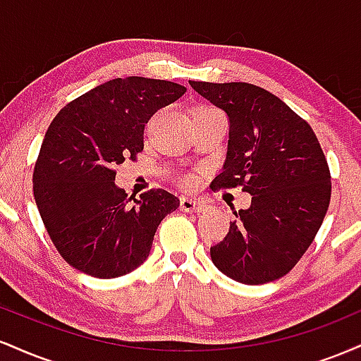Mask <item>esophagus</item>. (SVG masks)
I'll return each instance as SVG.
<instances>
[{
  "instance_id": "1",
  "label": "esophagus",
  "mask_w": 361,
  "mask_h": 361,
  "mask_svg": "<svg viewBox=\"0 0 361 361\" xmlns=\"http://www.w3.org/2000/svg\"><path fill=\"white\" fill-rule=\"evenodd\" d=\"M180 207L183 212H195V214H200L205 210V204L200 200H195V198H188V197H181Z\"/></svg>"
}]
</instances>
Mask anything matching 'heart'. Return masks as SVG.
Listing matches in <instances>:
<instances>
[{"instance_id":"heart-1","label":"heart","mask_w":361,"mask_h":361,"mask_svg":"<svg viewBox=\"0 0 361 361\" xmlns=\"http://www.w3.org/2000/svg\"><path fill=\"white\" fill-rule=\"evenodd\" d=\"M205 110H212V109H207V106H204V109H198L197 111H195V114H198V111H205ZM185 186H192L193 183H195V178L193 176H188V178H185Z\"/></svg>"}]
</instances>
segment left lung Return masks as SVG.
<instances>
[{
	"mask_svg": "<svg viewBox=\"0 0 361 361\" xmlns=\"http://www.w3.org/2000/svg\"><path fill=\"white\" fill-rule=\"evenodd\" d=\"M226 111L229 142L214 188L251 195L229 233L210 247L224 275L261 285L292 270L316 238L331 200V173L314 130L270 91L250 82L190 81Z\"/></svg>",
	"mask_w": 361,
	"mask_h": 361,
	"instance_id": "obj_1",
	"label": "left lung"
}]
</instances>
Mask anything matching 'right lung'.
<instances>
[{
    "label": "right lung",
    "mask_w": 361,
    "mask_h": 361,
    "mask_svg": "<svg viewBox=\"0 0 361 361\" xmlns=\"http://www.w3.org/2000/svg\"><path fill=\"white\" fill-rule=\"evenodd\" d=\"M185 91L164 80L117 78L54 117L35 163L34 197L54 246L73 268L117 279L147 259L157 226L180 200L163 188L128 198L114 168L135 159L149 118Z\"/></svg>",
    "instance_id": "right-lung-1"
}]
</instances>
